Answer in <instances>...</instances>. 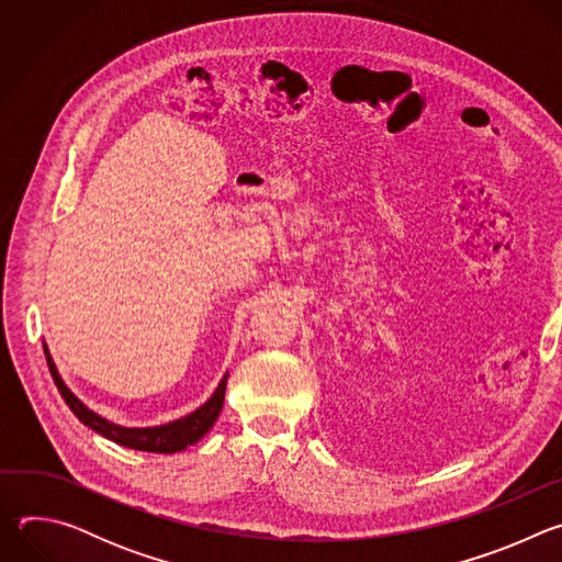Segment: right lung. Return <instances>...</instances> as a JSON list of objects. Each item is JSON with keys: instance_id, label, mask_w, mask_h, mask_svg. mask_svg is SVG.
Instances as JSON below:
<instances>
[{"instance_id": "right-lung-1", "label": "right lung", "mask_w": 562, "mask_h": 562, "mask_svg": "<svg viewBox=\"0 0 562 562\" xmlns=\"http://www.w3.org/2000/svg\"><path fill=\"white\" fill-rule=\"evenodd\" d=\"M44 353H46V362L50 369V375L64 397V403L70 407V412L82 420L89 429L98 431L100 436L124 445L128 449H137V451H150V453H176V451H184L189 445H195L200 438H204V434L213 427V423L217 420L222 405H224V391H226V378L228 373L220 380L215 393L206 400V403L195 409L193 414L173 420L169 425H159V427H142V429H131V427H120L115 423H109L106 418L98 416L95 412H91L82 400L75 397V393L64 384V380L57 373V367L48 353V347L44 345Z\"/></svg>"}]
</instances>
